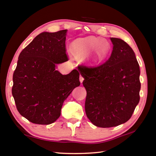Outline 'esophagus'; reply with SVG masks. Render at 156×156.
<instances>
[{"instance_id":"esophagus-1","label":"esophagus","mask_w":156,"mask_h":156,"mask_svg":"<svg viewBox=\"0 0 156 156\" xmlns=\"http://www.w3.org/2000/svg\"><path fill=\"white\" fill-rule=\"evenodd\" d=\"M79 80H80V82L81 83H83V80H84V78H83L82 76H80V78H79Z\"/></svg>"}]
</instances>
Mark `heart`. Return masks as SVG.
I'll return each mask as SVG.
<instances>
[{"label": "heart", "instance_id": "obj_1", "mask_svg": "<svg viewBox=\"0 0 156 156\" xmlns=\"http://www.w3.org/2000/svg\"><path fill=\"white\" fill-rule=\"evenodd\" d=\"M110 49V44L107 41L96 36L79 38L72 43V53L76 58H83L90 54L89 60L94 64L103 60Z\"/></svg>", "mask_w": 156, "mask_h": 156}]
</instances>
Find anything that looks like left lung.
<instances>
[{
	"label": "left lung",
	"instance_id": "1",
	"mask_svg": "<svg viewBox=\"0 0 156 156\" xmlns=\"http://www.w3.org/2000/svg\"><path fill=\"white\" fill-rule=\"evenodd\" d=\"M113 50L104 64L79 67L86 89V115L95 126H116L130 119L140 101V67L135 53L120 38H111Z\"/></svg>",
	"mask_w": 156,
	"mask_h": 156
}]
</instances>
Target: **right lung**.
Returning a JSON list of instances; mask_svg holds the SVG:
<instances>
[{
    "instance_id": "add662e5",
    "label": "right lung",
    "mask_w": 156,
    "mask_h": 156,
    "mask_svg": "<svg viewBox=\"0 0 156 156\" xmlns=\"http://www.w3.org/2000/svg\"><path fill=\"white\" fill-rule=\"evenodd\" d=\"M67 32H42L18 56L12 96L18 112L31 122H54L60 117L63 102L80 84L78 70L67 75L56 70L58 64L67 60Z\"/></svg>"
}]
</instances>
